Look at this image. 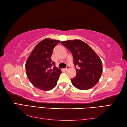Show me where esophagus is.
<instances>
[{
    "label": "esophagus",
    "mask_w": 127,
    "mask_h": 127,
    "mask_svg": "<svg viewBox=\"0 0 127 127\" xmlns=\"http://www.w3.org/2000/svg\"><path fill=\"white\" fill-rule=\"evenodd\" d=\"M70 69V66H66V68H65V69H64V70L65 71H67V70H68Z\"/></svg>",
    "instance_id": "esophagus-1"
}]
</instances>
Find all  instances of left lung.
Returning <instances> with one entry per match:
<instances>
[{
	"label": "left lung",
	"instance_id": "left-lung-1",
	"mask_svg": "<svg viewBox=\"0 0 127 127\" xmlns=\"http://www.w3.org/2000/svg\"><path fill=\"white\" fill-rule=\"evenodd\" d=\"M71 52L76 75L72 84L80 90H87L98 82L102 71V62L90 46L80 40L61 42Z\"/></svg>",
	"mask_w": 127,
	"mask_h": 127
}]
</instances>
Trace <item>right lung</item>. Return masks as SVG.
<instances>
[{
  "mask_svg": "<svg viewBox=\"0 0 127 127\" xmlns=\"http://www.w3.org/2000/svg\"><path fill=\"white\" fill-rule=\"evenodd\" d=\"M59 42V40L44 39L36 45L27 60V76L32 85L40 90H51L57 83L62 71L51 57L54 47Z\"/></svg>",
  "mask_w": 127,
  "mask_h": 127,
  "instance_id": "1",
  "label": "right lung"
}]
</instances>
